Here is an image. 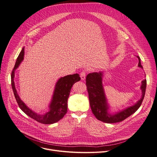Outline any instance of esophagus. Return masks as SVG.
Listing matches in <instances>:
<instances>
[{
	"label": "esophagus",
	"instance_id": "34e87169",
	"mask_svg": "<svg viewBox=\"0 0 157 157\" xmlns=\"http://www.w3.org/2000/svg\"><path fill=\"white\" fill-rule=\"evenodd\" d=\"M80 77L82 80H85L86 78V71H83L80 74Z\"/></svg>",
	"mask_w": 157,
	"mask_h": 157
}]
</instances>
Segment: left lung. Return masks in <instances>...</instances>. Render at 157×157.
<instances>
[{
  "mask_svg": "<svg viewBox=\"0 0 157 157\" xmlns=\"http://www.w3.org/2000/svg\"><path fill=\"white\" fill-rule=\"evenodd\" d=\"M137 58L139 60L138 67L143 69L140 58L138 56ZM102 78L103 72L90 73L86 78L90 105L93 114L97 120L108 123L120 122L130 117L139 108L145 95L146 79H144L141 82V98L134 105L111 114L109 112V104L102 85Z\"/></svg>",
  "mask_w": 157,
  "mask_h": 157,
  "instance_id": "8db88e82",
  "label": "left lung"
}]
</instances>
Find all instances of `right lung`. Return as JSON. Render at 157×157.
<instances>
[{
  "label": "right lung",
  "instance_id": "right-lung-1",
  "mask_svg": "<svg viewBox=\"0 0 157 157\" xmlns=\"http://www.w3.org/2000/svg\"><path fill=\"white\" fill-rule=\"evenodd\" d=\"M24 48L16 59L15 65L11 73V86L16 100L20 108L29 117L43 124H52L61 120L67 111V100L73 85L80 81L78 74H71L60 78L55 85L53 97L49 105V111L44 114H39L33 111L20 98L15 88L14 81V73L24 59Z\"/></svg>",
  "mask_w": 157,
  "mask_h": 157
}]
</instances>
